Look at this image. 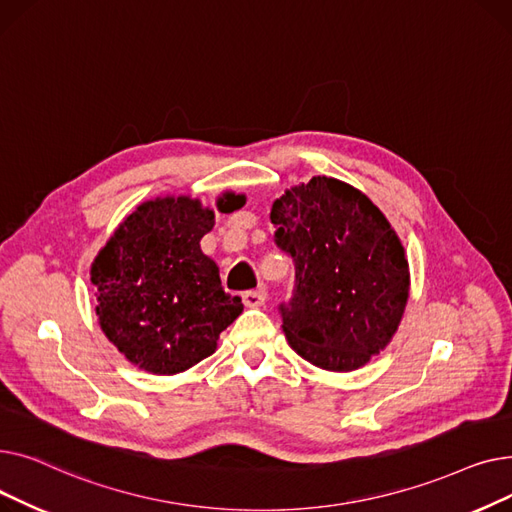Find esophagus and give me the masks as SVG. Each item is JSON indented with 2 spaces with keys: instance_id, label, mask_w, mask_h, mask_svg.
<instances>
[{
  "instance_id": "34e87169",
  "label": "esophagus",
  "mask_w": 512,
  "mask_h": 512,
  "mask_svg": "<svg viewBox=\"0 0 512 512\" xmlns=\"http://www.w3.org/2000/svg\"><path fill=\"white\" fill-rule=\"evenodd\" d=\"M242 303H245V307H261L265 303V292L263 290L242 292Z\"/></svg>"
}]
</instances>
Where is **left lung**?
<instances>
[{
  "instance_id": "obj_1",
  "label": "left lung",
  "mask_w": 512,
  "mask_h": 512,
  "mask_svg": "<svg viewBox=\"0 0 512 512\" xmlns=\"http://www.w3.org/2000/svg\"><path fill=\"white\" fill-rule=\"evenodd\" d=\"M274 242L294 263L280 303L288 344L328 371L384 351L409 299V261L384 213L351 184L313 176L272 207Z\"/></svg>"
}]
</instances>
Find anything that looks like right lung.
Wrapping results in <instances>:
<instances>
[{
    "label": "right lung",
    "instance_id": "add662e5",
    "mask_svg": "<svg viewBox=\"0 0 512 512\" xmlns=\"http://www.w3.org/2000/svg\"><path fill=\"white\" fill-rule=\"evenodd\" d=\"M242 205V195L218 199L224 213ZM213 218L191 197L147 201L93 261L99 326L139 369L170 375L193 367L242 313L240 299L224 290L218 265L199 245Z\"/></svg>",
    "mask_w": 512,
    "mask_h": 512
}]
</instances>
